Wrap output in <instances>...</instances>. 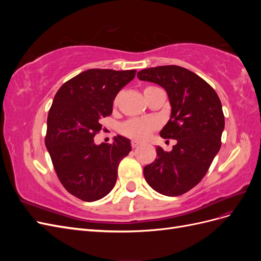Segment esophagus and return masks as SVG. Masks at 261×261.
Segmentation results:
<instances>
[{
	"label": "esophagus",
	"mask_w": 261,
	"mask_h": 261,
	"mask_svg": "<svg viewBox=\"0 0 261 261\" xmlns=\"http://www.w3.org/2000/svg\"><path fill=\"white\" fill-rule=\"evenodd\" d=\"M130 145H132V147H133V148H136L137 146H139V145H140V143H139V141H137V140H132Z\"/></svg>",
	"instance_id": "1"
}]
</instances>
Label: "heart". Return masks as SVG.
Wrapping results in <instances>:
<instances>
[{
    "label": "heart",
    "mask_w": 261,
    "mask_h": 261,
    "mask_svg": "<svg viewBox=\"0 0 261 261\" xmlns=\"http://www.w3.org/2000/svg\"><path fill=\"white\" fill-rule=\"evenodd\" d=\"M159 89L156 87L149 86L144 89V94L147 99L152 91ZM120 100V94H117L114 99V105L116 106ZM158 128V123L152 118H130V120L124 122L120 126V132L122 135L135 140L146 139L150 134Z\"/></svg>",
    "instance_id": "heart-1"
}]
</instances>
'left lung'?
I'll use <instances>...</instances> for the list:
<instances>
[{
  "label": "left lung",
  "instance_id": "8db88e82",
  "mask_svg": "<svg viewBox=\"0 0 261 261\" xmlns=\"http://www.w3.org/2000/svg\"><path fill=\"white\" fill-rule=\"evenodd\" d=\"M137 77L167 91L172 112L160 135L176 139L170 152L156 148L155 160L144 168V176L158 193L183 195L203 178L219 152L224 129L222 105L207 82L184 67H150Z\"/></svg>",
  "mask_w": 261,
  "mask_h": 261
}]
</instances>
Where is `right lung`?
I'll return each mask as SVG.
<instances>
[{
	"instance_id": "right-lung-1",
	"label": "right lung",
	"mask_w": 261,
	"mask_h": 261,
	"mask_svg": "<svg viewBox=\"0 0 261 261\" xmlns=\"http://www.w3.org/2000/svg\"><path fill=\"white\" fill-rule=\"evenodd\" d=\"M136 70L92 68L61 86L46 122L45 146L66 191L84 201L103 198L115 185L117 168L132 150L117 135L112 144L94 145L100 120L112 114L113 101Z\"/></svg>"
}]
</instances>
